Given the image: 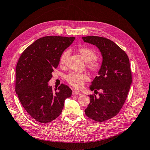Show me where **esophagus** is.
<instances>
[{
	"mask_svg": "<svg viewBox=\"0 0 150 150\" xmlns=\"http://www.w3.org/2000/svg\"><path fill=\"white\" fill-rule=\"evenodd\" d=\"M72 95H77V94L81 95V93L78 91H77V90H73V91H72Z\"/></svg>",
	"mask_w": 150,
	"mask_h": 150,
	"instance_id": "34e87169",
	"label": "esophagus"
}]
</instances>
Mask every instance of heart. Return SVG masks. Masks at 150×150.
I'll return each instance as SVG.
<instances>
[{
  "label": "heart",
  "instance_id": "heart-1",
  "mask_svg": "<svg viewBox=\"0 0 150 150\" xmlns=\"http://www.w3.org/2000/svg\"><path fill=\"white\" fill-rule=\"evenodd\" d=\"M78 52L82 56L84 61L87 62L86 66L93 73H97L101 69V64L100 62L96 59V54L92 49L89 47H81L78 49ZM69 55V51H64L59 57V63L61 67L64 66L67 57ZM67 82L76 88H81L84 86L86 81H88L89 77L86 74L72 72L66 76Z\"/></svg>",
  "mask_w": 150,
  "mask_h": 150
}]
</instances>
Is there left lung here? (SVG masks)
Masks as SVG:
<instances>
[{"mask_svg": "<svg viewBox=\"0 0 150 150\" xmlns=\"http://www.w3.org/2000/svg\"><path fill=\"white\" fill-rule=\"evenodd\" d=\"M82 39L95 45L103 57L98 76L89 87L94 92L101 90V93L99 98L89 95L90 103L85 114L94 121H105L118 114L128 96L132 82L129 60L123 50L110 39L94 35Z\"/></svg>", "mask_w": 150, "mask_h": 150, "instance_id": "8db88e82", "label": "left lung"}]
</instances>
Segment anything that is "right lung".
<instances>
[{
    "label": "right lung",
    "instance_id": "1",
    "mask_svg": "<svg viewBox=\"0 0 150 150\" xmlns=\"http://www.w3.org/2000/svg\"><path fill=\"white\" fill-rule=\"evenodd\" d=\"M74 37L46 36L36 40L22 53L16 69V92L22 106L33 118L47 123L61 115L72 91L66 84L55 90L48 85L61 54Z\"/></svg>",
    "mask_w": 150,
    "mask_h": 150
}]
</instances>
